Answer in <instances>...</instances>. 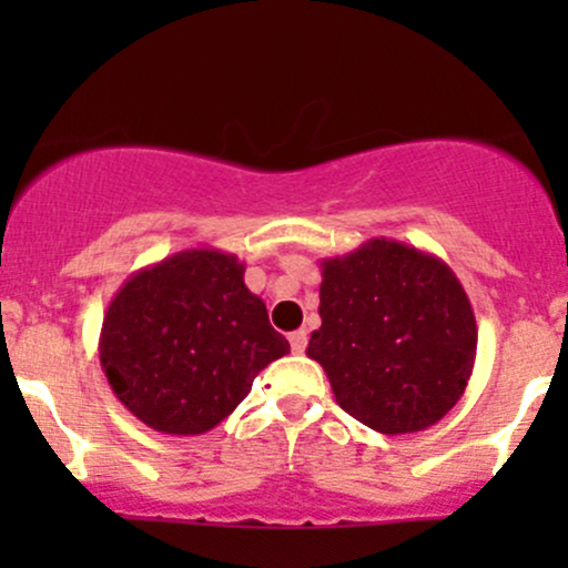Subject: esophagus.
I'll return each mask as SVG.
<instances>
[{
  "mask_svg": "<svg viewBox=\"0 0 568 568\" xmlns=\"http://www.w3.org/2000/svg\"><path fill=\"white\" fill-rule=\"evenodd\" d=\"M288 342H291V349L293 352H304L306 349V331L304 328L293 331V334L288 336Z\"/></svg>",
  "mask_w": 568,
  "mask_h": 568,
  "instance_id": "34e87169",
  "label": "esophagus"
}]
</instances>
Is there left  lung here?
I'll use <instances>...</instances> for the list:
<instances>
[{
	"mask_svg": "<svg viewBox=\"0 0 568 568\" xmlns=\"http://www.w3.org/2000/svg\"><path fill=\"white\" fill-rule=\"evenodd\" d=\"M321 321L306 355L336 403L382 435L433 427L465 395L478 325L452 266L374 237L321 262Z\"/></svg>",
	"mask_w": 568,
	"mask_h": 568,
	"instance_id": "1",
	"label": "left lung"
}]
</instances>
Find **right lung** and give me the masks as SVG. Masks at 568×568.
<instances>
[{
	"instance_id": "right-lung-1",
	"label": "right lung",
	"mask_w": 568,
	"mask_h": 568,
	"mask_svg": "<svg viewBox=\"0 0 568 568\" xmlns=\"http://www.w3.org/2000/svg\"><path fill=\"white\" fill-rule=\"evenodd\" d=\"M243 275L234 253L189 247L114 293L98 355L116 400L146 427L207 433L245 400L258 371L291 352Z\"/></svg>"
}]
</instances>
